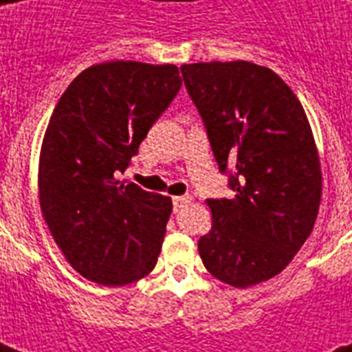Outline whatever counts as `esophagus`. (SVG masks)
I'll list each match as a JSON object with an SVG mask.
<instances>
[{"instance_id":"esophagus-1","label":"esophagus","mask_w":352,"mask_h":352,"mask_svg":"<svg viewBox=\"0 0 352 352\" xmlns=\"http://www.w3.org/2000/svg\"><path fill=\"white\" fill-rule=\"evenodd\" d=\"M188 203H192V197H190V195H179V197H173V210H175V212H181Z\"/></svg>"}]
</instances>
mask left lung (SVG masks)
Segmentation results:
<instances>
[{
    "label": "left lung",
    "mask_w": 352,
    "mask_h": 352,
    "mask_svg": "<svg viewBox=\"0 0 352 352\" xmlns=\"http://www.w3.org/2000/svg\"><path fill=\"white\" fill-rule=\"evenodd\" d=\"M234 197L208 199L214 225L199 254L214 278L250 287L279 274L305 243L322 197L307 115L289 85L250 62L181 67Z\"/></svg>",
    "instance_id": "left-lung-1"
}]
</instances>
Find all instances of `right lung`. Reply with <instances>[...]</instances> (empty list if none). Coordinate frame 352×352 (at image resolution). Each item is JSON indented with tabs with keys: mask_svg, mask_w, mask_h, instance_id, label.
Returning <instances> with one entry per match:
<instances>
[{
	"mask_svg": "<svg viewBox=\"0 0 352 352\" xmlns=\"http://www.w3.org/2000/svg\"><path fill=\"white\" fill-rule=\"evenodd\" d=\"M182 85L175 65L107 62L85 69L58 100L40 155V204L71 267L107 287L157 265L171 199L118 171L131 166Z\"/></svg>",
	"mask_w": 352,
	"mask_h": 352,
	"instance_id": "add662e5",
	"label": "right lung"
}]
</instances>
